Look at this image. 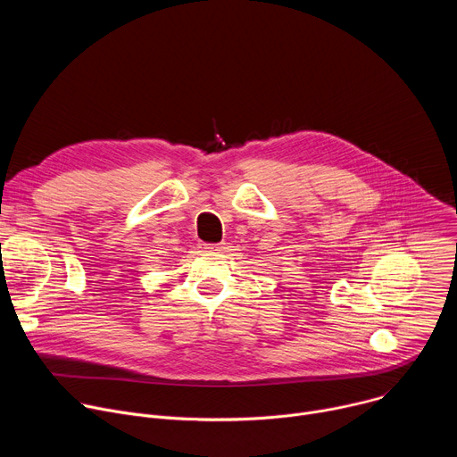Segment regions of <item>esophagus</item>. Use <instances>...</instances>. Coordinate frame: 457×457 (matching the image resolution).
Returning a JSON list of instances; mask_svg holds the SVG:
<instances>
[{"label": "esophagus", "instance_id": "esophagus-1", "mask_svg": "<svg viewBox=\"0 0 457 457\" xmlns=\"http://www.w3.org/2000/svg\"><path fill=\"white\" fill-rule=\"evenodd\" d=\"M204 249H210V251H224L226 245H224V242H222V244H204Z\"/></svg>", "mask_w": 457, "mask_h": 457}]
</instances>
